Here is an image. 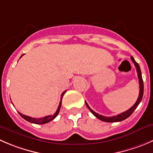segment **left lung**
Listing matches in <instances>:
<instances>
[{
    "mask_svg": "<svg viewBox=\"0 0 153 153\" xmlns=\"http://www.w3.org/2000/svg\"><path fill=\"white\" fill-rule=\"evenodd\" d=\"M131 60L134 63V66H135L136 69H137V77H138L139 79V87H140V92H139V96L137 98V101H136L135 104L131 107V108H129L128 110H127L125 112L121 113L120 114H118L117 116H114V117H105L102 116V115H99V114L96 113L95 111H93L91 108L89 107L88 104L85 102L86 105L88 108V109L90 110V112L94 115L96 117H97L98 119L100 120L104 121V122H107V123H115V122H120V121L124 120L127 119L128 117H130L131 115L133 112H134V110L137 108V107L138 106V105L140 104V102H141L142 98H143V78H142V75H141V71H140V66H139L138 63L134 60V57L131 56Z\"/></svg>",
    "mask_w": 153,
    "mask_h": 153,
    "instance_id": "left-lung-1",
    "label": "left lung"
}]
</instances>
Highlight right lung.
<instances>
[{"instance_id": "obj_1", "label": "right lung", "mask_w": 153, "mask_h": 153, "mask_svg": "<svg viewBox=\"0 0 153 153\" xmlns=\"http://www.w3.org/2000/svg\"><path fill=\"white\" fill-rule=\"evenodd\" d=\"M66 91L63 92V93L61 94V99H60V104H59V106H58V108H57V110L56 111V112L54 113V115H48V116L44 117H42V118H33V117H28V116H26V115H24V114H21L20 112H19V114H20V116L22 117V118H24L25 120L28 121V122H30V123H35V124L47 123L53 120H54V118L57 116V115H58L59 111H60V107H61L62 98H63V95L65 94V93H66Z\"/></svg>"}]
</instances>
